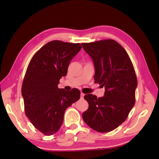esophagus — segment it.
Instances as JSON below:
<instances>
[{"instance_id": "1", "label": "esophagus", "mask_w": 159, "mask_h": 159, "mask_svg": "<svg viewBox=\"0 0 159 159\" xmlns=\"http://www.w3.org/2000/svg\"><path fill=\"white\" fill-rule=\"evenodd\" d=\"M84 95H85V94H84V93H82V92H81V93H80V96H81V98H84Z\"/></svg>"}]
</instances>
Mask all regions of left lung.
I'll use <instances>...</instances> for the list:
<instances>
[{
  "label": "left lung",
  "instance_id": "8db88e82",
  "mask_svg": "<svg viewBox=\"0 0 159 159\" xmlns=\"http://www.w3.org/2000/svg\"><path fill=\"white\" fill-rule=\"evenodd\" d=\"M81 44L93 60L95 82L105 87L103 97L84 96L89 107L83 113V119L96 131H111L125 121L135 103V71L126 50L116 41L107 39Z\"/></svg>",
  "mask_w": 159,
  "mask_h": 159
}]
</instances>
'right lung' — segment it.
Listing matches in <instances>:
<instances>
[{
  "instance_id": "right-lung-1",
  "label": "right lung",
  "mask_w": 159,
  "mask_h": 159,
  "mask_svg": "<svg viewBox=\"0 0 159 159\" xmlns=\"http://www.w3.org/2000/svg\"><path fill=\"white\" fill-rule=\"evenodd\" d=\"M81 48L79 43L53 40L36 52L28 64L22 85L25 113L35 128L47 136L58 131L66 109L80 98L79 89L67 91L57 85Z\"/></svg>"
}]
</instances>
